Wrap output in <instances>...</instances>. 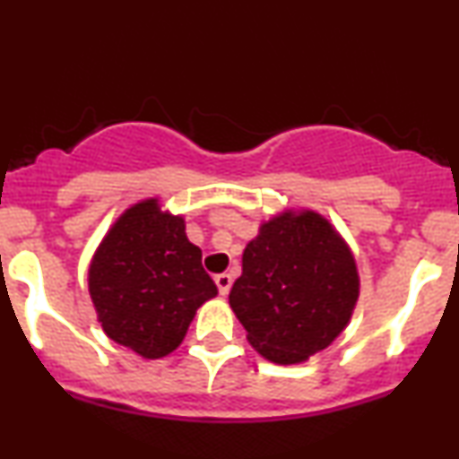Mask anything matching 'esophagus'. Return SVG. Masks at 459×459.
<instances>
[{
    "label": "esophagus",
    "instance_id": "1",
    "mask_svg": "<svg viewBox=\"0 0 459 459\" xmlns=\"http://www.w3.org/2000/svg\"><path fill=\"white\" fill-rule=\"evenodd\" d=\"M215 284H218V291L226 296V293L230 291V287H233V276H230V273H218V276H215Z\"/></svg>",
    "mask_w": 459,
    "mask_h": 459
}]
</instances>
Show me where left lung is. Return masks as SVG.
<instances>
[{
    "label": "left lung",
    "instance_id": "left-lung-1",
    "mask_svg": "<svg viewBox=\"0 0 459 459\" xmlns=\"http://www.w3.org/2000/svg\"><path fill=\"white\" fill-rule=\"evenodd\" d=\"M358 287L354 256L328 220L284 212L246 246L229 302L261 356L293 365L343 332Z\"/></svg>",
    "mask_w": 459,
    "mask_h": 459
}]
</instances>
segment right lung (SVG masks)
I'll return each mask as SVG.
<instances>
[{
  "label": "right lung",
  "mask_w": 459,
  "mask_h": 459,
  "mask_svg": "<svg viewBox=\"0 0 459 459\" xmlns=\"http://www.w3.org/2000/svg\"><path fill=\"white\" fill-rule=\"evenodd\" d=\"M88 287L105 334L152 360L175 351L196 310L218 296L183 218L161 212L157 198L116 220L91 263Z\"/></svg>",
  "instance_id": "add662e5"
}]
</instances>
